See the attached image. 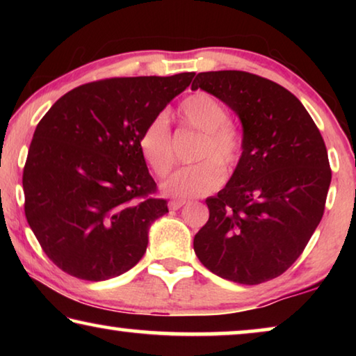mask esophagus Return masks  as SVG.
Segmentation results:
<instances>
[{"instance_id":"34e87169","label":"esophagus","mask_w":356,"mask_h":356,"mask_svg":"<svg viewBox=\"0 0 356 356\" xmlns=\"http://www.w3.org/2000/svg\"><path fill=\"white\" fill-rule=\"evenodd\" d=\"M185 204H186V201H180V200L171 201V202H170V209H171V210H177V209H180V207H184Z\"/></svg>"}]
</instances>
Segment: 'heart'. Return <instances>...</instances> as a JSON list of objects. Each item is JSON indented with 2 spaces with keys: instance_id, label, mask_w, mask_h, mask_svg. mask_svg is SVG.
<instances>
[{
  "instance_id": "1",
  "label": "heart",
  "mask_w": 356,
  "mask_h": 356,
  "mask_svg": "<svg viewBox=\"0 0 356 356\" xmlns=\"http://www.w3.org/2000/svg\"><path fill=\"white\" fill-rule=\"evenodd\" d=\"M179 118L190 129L200 131L195 156L197 163L179 170L163 185L172 197H200L215 191L225 180V170L234 171L243 155V131L229 120L226 106L207 92H196L179 106ZM140 149L159 177H166L174 168L171 130L165 114H159L144 127Z\"/></svg>"
}]
</instances>
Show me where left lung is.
Segmentation results:
<instances>
[{
    "instance_id": "left-lung-1",
    "label": "left lung",
    "mask_w": 356,
    "mask_h": 356,
    "mask_svg": "<svg viewBox=\"0 0 356 356\" xmlns=\"http://www.w3.org/2000/svg\"><path fill=\"white\" fill-rule=\"evenodd\" d=\"M238 114L243 155L193 240L204 267L238 284H261L297 261L321 222L331 182L314 120L286 88L242 70L197 74L191 89Z\"/></svg>"
}]
</instances>
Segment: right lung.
<instances>
[{
  "label": "right lung",
  "instance_id": "obj_1",
  "mask_svg": "<svg viewBox=\"0 0 356 356\" xmlns=\"http://www.w3.org/2000/svg\"><path fill=\"white\" fill-rule=\"evenodd\" d=\"M195 72L81 84L35 127L23 170L25 215L48 259L75 278L127 272L168 212L140 149L144 127Z\"/></svg>",
  "mask_w": 356,
  "mask_h": 356
}]
</instances>
